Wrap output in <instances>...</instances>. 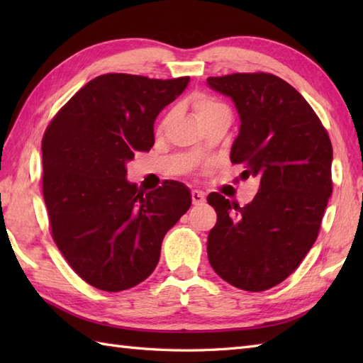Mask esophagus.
Masks as SVG:
<instances>
[{"mask_svg": "<svg viewBox=\"0 0 363 363\" xmlns=\"http://www.w3.org/2000/svg\"><path fill=\"white\" fill-rule=\"evenodd\" d=\"M191 201H194V204H203L206 201V196L203 191H198V190H194L191 191Z\"/></svg>", "mask_w": 363, "mask_h": 363, "instance_id": "34e87169", "label": "esophagus"}]
</instances>
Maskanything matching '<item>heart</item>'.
<instances>
[{"label":"heart","instance_id":"heart-1","mask_svg":"<svg viewBox=\"0 0 363 363\" xmlns=\"http://www.w3.org/2000/svg\"><path fill=\"white\" fill-rule=\"evenodd\" d=\"M191 106H194V112H195V117L203 121L207 117H211V115L217 113L220 111H226V106L221 104L217 99L209 96V95H203V94H198L191 99Z\"/></svg>","mask_w":363,"mask_h":363}]
</instances>
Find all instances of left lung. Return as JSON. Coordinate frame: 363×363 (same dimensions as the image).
<instances>
[{
	"label": "left lung",
	"instance_id": "1",
	"mask_svg": "<svg viewBox=\"0 0 363 363\" xmlns=\"http://www.w3.org/2000/svg\"><path fill=\"white\" fill-rule=\"evenodd\" d=\"M207 84L233 99L240 117L230 160L245 167L243 179H260L243 207L215 191L207 196L218 217L207 257L230 285L264 291L287 279L317 240L333 195V145L303 95L274 74L234 73Z\"/></svg>",
	"mask_w": 363,
	"mask_h": 363
}]
</instances>
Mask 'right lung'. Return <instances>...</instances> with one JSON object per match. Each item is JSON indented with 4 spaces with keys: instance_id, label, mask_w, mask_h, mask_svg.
<instances>
[{
    "instance_id": "obj_1",
    "label": "right lung",
    "mask_w": 363,
    "mask_h": 363,
    "mask_svg": "<svg viewBox=\"0 0 363 363\" xmlns=\"http://www.w3.org/2000/svg\"><path fill=\"white\" fill-rule=\"evenodd\" d=\"M190 78L107 73L87 82L46 128L43 199L54 242L87 284L121 291L143 282L169 228L190 209L184 184L145 194L126 164L154 145V121Z\"/></svg>"
}]
</instances>
